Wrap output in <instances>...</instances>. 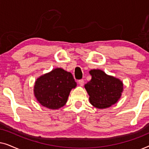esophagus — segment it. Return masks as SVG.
I'll return each instance as SVG.
<instances>
[{
  "mask_svg": "<svg viewBox=\"0 0 149 149\" xmlns=\"http://www.w3.org/2000/svg\"><path fill=\"white\" fill-rule=\"evenodd\" d=\"M78 83L81 86H83V85H84V80H83V79H81V80H79Z\"/></svg>",
  "mask_w": 149,
  "mask_h": 149,
  "instance_id": "esophagus-1",
  "label": "esophagus"
}]
</instances>
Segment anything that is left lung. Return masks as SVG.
Instances as JSON below:
<instances>
[{"instance_id":"obj_1","label":"left lung","mask_w":149,"mask_h":149,"mask_svg":"<svg viewBox=\"0 0 149 149\" xmlns=\"http://www.w3.org/2000/svg\"><path fill=\"white\" fill-rule=\"evenodd\" d=\"M89 74L91 79L85 85V88L89 95L91 104L101 109L115 104L123 92L122 81L99 69L91 70Z\"/></svg>"}]
</instances>
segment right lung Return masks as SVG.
Segmentation results:
<instances>
[{
    "label": "right lung",
    "instance_id": "obj_1",
    "mask_svg": "<svg viewBox=\"0 0 149 149\" xmlns=\"http://www.w3.org/2000/svg\"><path fill=\"white\" fill-rule=\"evenodd\" d=\"M76 86L77 83L70 72L57 68L36 79L34 96L43 107L58 109L66 104L71 89Z\"/></svg>",
    "mask_w": 149,
    "mask_h": 149
}]
</instances>
